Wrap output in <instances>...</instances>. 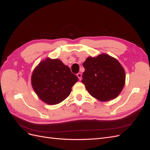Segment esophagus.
<instances>
[{
  "instance_id": "34e87169",
  "label": "esophagus",
  "mask_w": 150,
  "mask_h": 150,
  "mask_svg": "<svg viewBox=\"0 0 150 150\" xmlns=\"http://www.w3.org/2000/svg\"><path fill=\"white\" fill-rule=\"evenodd\" d=\"M77 77L79 78V80H81V79H82V74H81V73H78L77 74Z\"/></svg>"
}]
</instances>
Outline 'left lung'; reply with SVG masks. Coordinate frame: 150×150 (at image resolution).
<instances>
[{"instance_id":"left-lung-1","label":"left lung","mask_w":150,"mask_h":150,"mask_svg":"<svg viewBox=\"0 0 150 150\" xmlns=\"http://www.w3.org/2000/svg\"><path fill=\"white\" fill-rule=\"evenodd\" d=\"M81 82L92 97L103 102L115 98L125 84L126 75L118 60L107 54L89 57L83 63Z\"/></svg>"}]
</instances>
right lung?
I'll list each match as a JSON object with an SVG mask.
<instances>
[{"mask_svg": "<svg viewBox=\"0 0 150 150\" xmlns=\"http://www.w3.org/2000/svg\"><path fill=\"white\" fill-rule=\"evenodd\" d=\"M78 80L77 76L61 60L49 57L36 66L31 79L37 96L50 105L57 104L66 99Z\"/></svg>", "mask_w": 150, "mask_h": 150, "instance_id": "right-lung-1", "label": "right lung"}]
</instances>
